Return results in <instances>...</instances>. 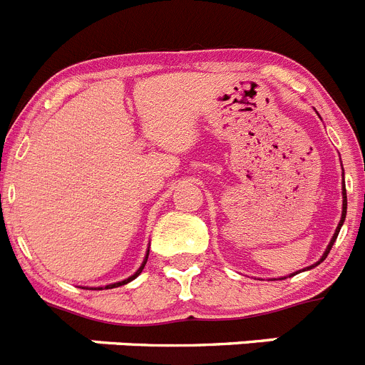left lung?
<instances>
[{
    "label": "left lung",
    "instance_id": "8db88e82",
    "mask_svg": "<svg viewBox=\"0 0 365 365\" xmlns=\"http://www.w3.org/2000/svg\"><path fill=\"white\" fill-rule=\"evenodd\" d=\"M341 195H344V202H341V217H340V222H338L336 232H334V235H333V237H331V243H329V245H327V248H325L324 256H322V257H320V261H318V263H314V265H312V267L320 265L322 261H324L325 257H327V254L331 252V248H333L334 241H336V237H338V232H340L341 225H344V221H346V214H347V193H346V182H344V190H341ZM312 267H307V269H312Z\"/></svg>",
    "mask_w": 365,
    "mask_h": 365
}]
</instances>
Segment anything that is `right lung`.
Segmentation results:
<instances>
[{"instance_id":"1","label":"right lung","mask_w":365,"mask_h":365,"mask_svg":"<svg viewBox=\"0 0 365 365\" xmlns=\"http://www.w3.org/2000/svg\"><path fill=\"white\" fill-rule=\"evenodd\" d=\"M148 254H150V250H148ZM148 254H146V257H144V261H143V265L138 267V270H137V272H135V274H133V276H130V278H128V279H124V282H118V283H111V285H108V287H106V289H115V287H120V285H125V283H130V282H131V279H135V278H137L138 274L143 272L144 265H146V261H148ZM100 289H102V287H100Z\"/></svg>"}]
</instances>
